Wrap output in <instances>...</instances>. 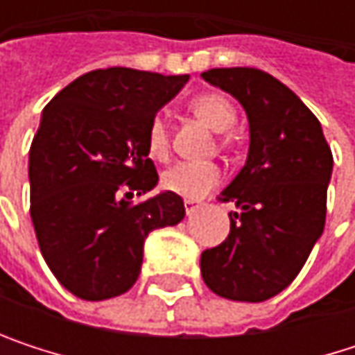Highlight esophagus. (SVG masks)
<instances>
[{
  "label": "esophagus",
  "mask_w": 355,
  "mask_h": 355,
  "mask_svg": "<svg viewBox=\"0 0 355 355\" xmlns=\"http://www.w3.org/2000/svg\"><path fill=\"white\" fill-rule=\"evenodd\" d=\"M199 205H201V201H197V199H184V211H187V216L195 214L199 209Z\"/></svg>",
  "instance_id": "34e87169"
}]
</instances>
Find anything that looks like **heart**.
Returning <instances> with one entry per match:
<instances>
[{"mask_svg":"<svg viewBox=\"0 0 355 355\" xmlns=\"http://www.w3.org/2000/svg\"><path fill=\"white\" fill-rule=\"evenodd\" d=\"M189 108L199 121H203L214 131H226L236 123V110L232 107V103L222 94L195 96L189 103ZM146 148H148L150 158L154 160L168 158L171 139H168V129L162 119H154L148 125ZM220 180H222V171L211 162H203V164L178 162L162 173V187L184 199H201L211 189H216Z\"/></svg>","mask_w":355,"mask_h":355,"instance_id":"heart-1","label":"heart"}]
</instances>
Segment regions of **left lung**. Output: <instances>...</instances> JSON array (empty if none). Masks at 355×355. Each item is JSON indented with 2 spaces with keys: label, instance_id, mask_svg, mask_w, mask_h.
Listing matches in <instances>:
<instances>
[{
  "label": "left lung",
  "instance_id": "1",
  "mask_svg": "<svg viewBox=\"0 0 355 355\" xmlns=\"http://www.w3.org/2000/svg\"><path fill=\"white\" fill-rule=\"evenodd\" d=\"M201 78L243 105L250 131L247 162L218 197L239 211L228 239L201 252V275L222 298L263 302L294 282L322 234L333 154L319 119L273 76L218 67Z\"/></svg>",
  "mask_w": 355,
  "mask_h": 355
}]
</instances>
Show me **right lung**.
<instances>
[{
    "label": "right lung",
    "mask_w": 355,
    "mask_h": 355,
    "mask_svg": "<svg viewBox=\"0 0 355 355\" xmlns=\"http://www.w3.org/2000/svg\"><path fill=\"white\" fill-rule=\"evenodd\" d=\"M189 76L131 67L94 69L42 110L31 154V218L59 284L82 300L125 294L139 277L144 243L184 218L182 199L162 191L146 133Z\"/></svg>",
    "instance_id": "1"
}]
</instances>
